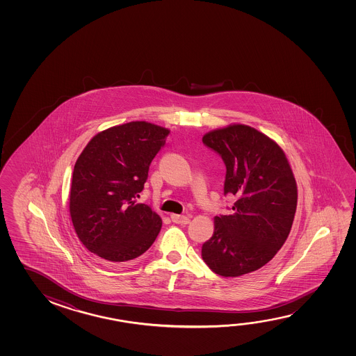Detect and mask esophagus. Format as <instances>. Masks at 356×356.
Wrapping results in <instances>:
<instances>
[{
	"label": "esophagus",
	"mask_w": 356,
	"mask_h": 356,
	"mask_svg": "<svg viewBox=\"0 0 356 356\" xmlns=\"http://www.w3.org/2000/svg\"><path fill=\"white\" fill-rule=\"evenodd\" d=\"M171 220L175 222V223H179V225H187V223H190V217H188V216L171 215Z\"/></svg>",
	"instance_id": "34e87169"
}]
</instances>
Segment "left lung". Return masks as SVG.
Wrapping results in <instances>:
<instances>
[{
    "instance_id": "left-lung-1",
    "label": "left lung",
    "mask_w": 356,
    "mask_h": 356,
    "mask_svg": "<svg viewBox=\"0 0 356 356\" xmlns=\"http://www.w3.org/2000/svg\"><path fill=\"white\" fill-rule=\"evenodd\" d=\"M202 143L226 166L223 193L236 198L216 216L202 258L216 274L238 277L268 263L284 245L297 210V185L280 146L256 129L237 124L213 130Z\"/></svg>"
}]
</instances>
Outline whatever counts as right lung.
I'll return each mask as SVG.
<instances>
[{"label":"right lung","instance_id":"1","mask_svg":"<svg viewBox=\"0 0 356 356\" xmlns=\"http://www.w3.org/2000/svg\"><path fill=\"white\" fill-rule=\"evenodd\" d=\"M169 133L152 122H127L95 135L76 160L72 222L88 251L109 264L138 258L158 237L161 218L135 200Z\"/></svg>","mask_w":356,"mask_h":356}]
</instances>
